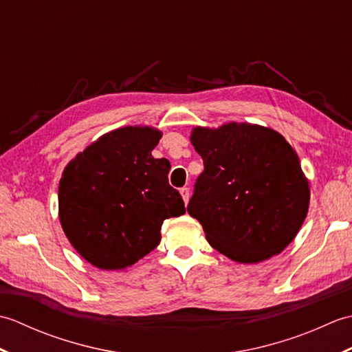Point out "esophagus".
Returning <instances> with one entry per match:
<instances>
[{"mask_svg":"<svg viewBox=\"0 0 352 352\" xmlns=\"http://www.w3.org/2000/svg\"><path fill=\"white\" fill-rule=\"evenodd\" d=\"M180 193H182V197H183V199H184V203H188V201H189V195H190L189 188H182V189H180Z\"/></svg>","mask_w":352,"mask_h":352,"instance_id":"34e87169","label":"esophagus"}]
</instances>
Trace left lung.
Masks as SVG:
<instances>
[{"instance_id":"obj_1","label":"left lung","mask_w":352,"mask_h":352,"mask_svg":"<svg viewBox=\"0 0 352 352\" xmlns=\"http://www.w3.org/2000/svg\"><path fill=\"white\" fill-rule=\"evenodd\" d=\"M203 157L188 213L208 243L239 263H258L294 241L309 212V180L280 133L257 124L195 126Z\"/></svg>"}]
</instances>
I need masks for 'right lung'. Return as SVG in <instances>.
Returning a JSON list of instances; mask_svg holds the SVG:
<instances>
[{
    "instance_id": "1",
    "label": "right lung",
    "mask_w": 352,
    "mask_h": 352,
    "mask_svg": "<svg viewBox=\"0 0 352 352\" xmlns=\"http://www.w3.org/2000/svg\"><path fill=\"white\" fill-rule=\"evenodd\" d=\"M162 133L124 126L104 134L65 168L58 183V219L89 263L116 271L160 243L162 223L186 213L170 188L166 159L151 151Z\"/></svg>"
}]
</instances>
